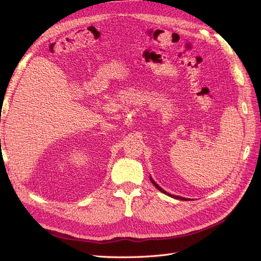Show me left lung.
<instances>
[{"instance_id": "1", "label": "left lung", "mask_w": 261, "mask_h": 261, "mask_svg": "<svg viewBox=\"0 0 261 261\" xmlns=\"http://www.w3.org/2000/svg\"><path fill=\"white\" fill-rule=\"evenodd\" d=\"M150 180H151V183H152V184H153V185H154V186H155V187H156L158 189H159V191H160V192H162L163 194H165V195H169V196L173 197V198H176V199H180V200H187V198H183V197H178V196H173V195H171V194L167 193V192H165V191H164V189H162V188H161V187H160L159 185H158V184L155 183V181H154V180H153V179H152L151 177H150Z\"/></svg>"}]
</instances>
